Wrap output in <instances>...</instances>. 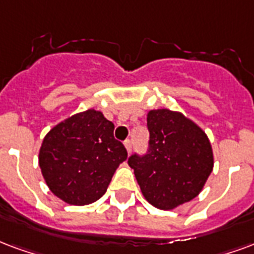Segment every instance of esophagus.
I'll return each mask as SVG.
<instances>
[{
  "instance_id": "34e87169",
  "label": "esophagus",
  "mask_w": 254,
  "mask_h": 254,
  "mask_svg": "<svg viewBox=\"0 0 254 254\" xmlns=\"http://www.w3.org/2000/svg\"><path fill=\"white\" fill-rule=\"evenodd\" d=\"M124 145H125V148H127V153H130V152H132V141H130V140H125Z\"/></svg>"
}]
</instances>
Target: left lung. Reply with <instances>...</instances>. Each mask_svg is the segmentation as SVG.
I'll use <instances>...</instances> for the list:
<instances>
[{
  "mask_svg": "<svg viewBox=\"0 0 254 254\" xmlns=\"http://www.w3.org/2000/svg\"><path fill=\"white\" fill-rule=\"evenodd\" d=\"M146 127L148 149L127 159L142 195L161 210L190 202L203 189L213 171L207 136L183 114L168 109L151 110Z\"/></svg>",
  "mask_w": 254,
  "mask_h": 254,
  "instance_id": "8db88e82",
  "label": "left lung"
}]
</instances>
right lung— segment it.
Masks as SVG:
<instances>
[{
    "label": "right lung",
    "mask_w": 254,
    "mask_h": 254,
    "mask_svg": "<svg viewBox=\"0 0 254 254\" xmlns=\"http://www.w3.org/2000/svg\"><path fill=\"white\" fill-rule=\"evenodd\" d=\"M114 124L97 110L75 114L44 137L39 164L47 186L65 203L83 206L102 196L127 152Z\"/></svg>",
    "instance_id": "right-lung-1"
}]
</instances>
